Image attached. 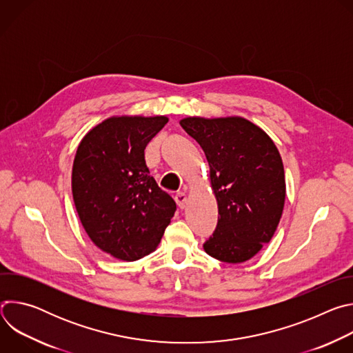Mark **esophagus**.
Wrapping results in <instances>:
<instances>
[{"instance_id":"obj_1","label":"esophagus","mask_w":353,"mask_h":353,"mask_svg":"<svg viewBox=\"0 0 353 353\" xmlns=\"http://www.w3.org/2000/svg\"><path fill=\"white\" fill-rule=\"evenodd\" d=\"M174 201H176V204L179 205V208L183 210L185 207V203H187V195L184 192H177L174 195Z\"/></svg>"}]
</instances>
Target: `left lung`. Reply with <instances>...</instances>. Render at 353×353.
Segmentation results:
<instances>
[{
  "mask_svg": "<svg viewBox=\"0 0 353 353\" xmlns=\"http://www.w3.org/2000/svg\"><path fill=\"white\" fill-rule=\"evenodd\" d=\"M180 125L203 148L218 201V225L204 250L223 263H244L270 243L282 216L286 185L278 149L241 117H187Z\"/></svg>",
  "mask_w": 353,
  "mask_h": 353,
  "instance_id": "1",
  "label": "left lung"
}]
</instances>
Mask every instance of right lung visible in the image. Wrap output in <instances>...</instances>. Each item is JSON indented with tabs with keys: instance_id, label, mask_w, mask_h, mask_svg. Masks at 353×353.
<instances>
[{
	"instance_id": "1",
	"label": "right lung",
	"mask_w": 353,
	"mask_h": 353,
	"mask_svg": "<svg viewBox=\"0 0 353 353\" xmlns=\"http://www.w3.org/2000/svg\"><path fill=\"white\" fill-rule=\"evenodd\" d=\"M165 116L110 117L81 141L72 196L81 223L105 253L135 261L158 247L176 212L174 199L149 174L145 148Z\"/></svg>"
}]
</instances>
